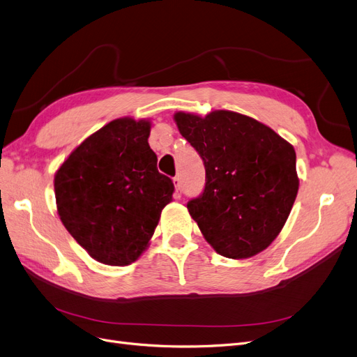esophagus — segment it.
<instances>
[{"label":"esophagus","mask_w":357,"mask_h":357,"mask_svg":"<svg viewBox=\"0 0 357 357\" xmlns=\"http://www.w3.org/2000/svg\"><path fill=\"white\" fill-rule=\"evenodd\" d=\"M174 183H175V195L179 197L182 195V185H181V179L179 178H174Z\"/></svg>","instance_id":"34e87169"}]
</instances>
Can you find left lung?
<instances>
[{
  "instance_id": "left-lung-1",
  "label": "left lung",
  "mask_w": 357,
  "mask_h": 357,
  "mask_svg": "<svg viewBox=\"0 0 357 357\" xmlns=\"http://www.w3.org/2000/svg\"><path fill=\"white\" fill-rule=\"evenodd\" d=\"M181 135L200 154L203 192L187 204L220 256L247 259L278 236L298 191L291 144L255 119L228 110L176 113Z\"/></svg>"
}]
</instances>
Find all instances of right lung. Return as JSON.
I'll use <instances>...</instances> for the list:
<instances>
[{
    "mask_svg": "<svg viewBox=\"0 0 357 357\" xmlns=\"http://www.w3.org/2000/svg\"><path fill=\"white\" fill-rule=\"evenodd\" d=\"M150 122L116 119L88 137L54 176L64 228L104 265L126 266L149 245L174 182L157 170Z\"/></svg>",
    "mask_w": 357,
    "mask_h": 357,
    "instance_id": "add662e5",
    "label": "right lung"
}]
</instances>
